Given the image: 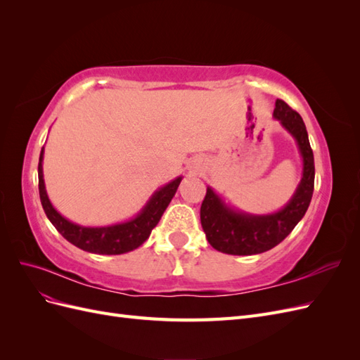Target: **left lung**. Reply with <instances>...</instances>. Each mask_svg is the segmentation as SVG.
I'll return each instance as SVG.
<instances>
[{"label": "left lung", "mask_w": 360, "mask_h": 360, "mask_svg": "<svg viewBox=\"0 0 360 360\" xmlns=\"http://www.w3.org/2000/svg\"><path fill=\"white\" fill-rule=\"evenodd\" d=\"M274 117L294 138L302 156V180L290 201L269 214H249L225 204L210 186L201 204V225L207 240L219 252L255 255L275 248L292 231L307 213L314 192V155L302 117L278 99Z\"/></svg>", "instance_id": "left-lung-1"}]
</instances>
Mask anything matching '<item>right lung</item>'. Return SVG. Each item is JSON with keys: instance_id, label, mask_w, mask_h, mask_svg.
Listing matches in <instances>:
<instances>
[{"instance_id": "obj_1", "label": "right lung", "mask_w": 360, "mask_h": 360, "mask_svg": "<svg viewBox=\"0 0 360 360\" xmlns=\"http://www.w3.org/2000/svg\"><path fill=\"white\" fill-rule=\"evenodd\" d=\"M43 155H45V147L41 148L39 158V193L43 210L51 224L68 242L91 254L120 255L143 245L150 237L151 230L160 221L183 179L177 177L167 183L165 186L159 188L132 219L106 226H84L66 219L49 201L45 180H43Z\"/></svg>"}]
</instances>
